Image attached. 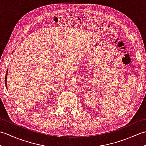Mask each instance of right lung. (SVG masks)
Here are the masks:
<instances>
[{
  "mask_svg": "<svg viewBox=\"0 0 146 146\" xmlns=\"http://www.w3.org/2000/svg\"><path fill=\"white\" fill-rule=\"evenodd\" d=\"M7 71H8V70H7V72H6V74H5V84L6 88H7Z\"/></svg>",
  "mask_w": 146,
  "mask_h": 146,
  "instance_id": "1",
  "label": "right lung"
}]
</instances>
